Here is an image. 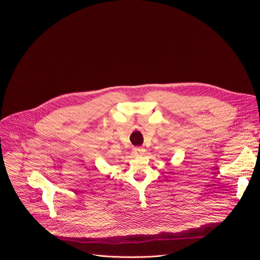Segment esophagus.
Here are the masks:
<instances>
[{
  "label": "esophagus",
  "mask_w": 260,
  "mask_h": 260,
  "mask_svg": "<svg viewBox=\"0 0 260 260\" xmlns=\"http://www.w3.org/2000/svg\"><path fill=\"white\" fill-rule=\"evenodd\" d=\"M144 152H145L144 148H141V147H136V148H134V154H135L136 156H142V155L144 154Z\"/></svg>",
  "instance_id": "34e87169"
}]
</instances>
